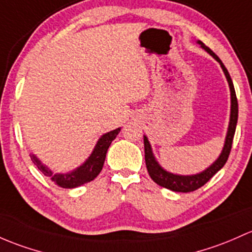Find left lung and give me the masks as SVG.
<instances>
[{"instance_id": "obj_1", "label": "left lung", "mask_w": 252, "mask_h": 252, "mask_svg": "<svg viewBox=\"0 0 252 252\" xmlns=\"http://www.w3.org/2000/svg\"><path fill=\"white\" fill-rule=\"evenodd\" d=\"M200 46L203 47L211 57H214L217 62L221 65L222 70H223L224 75H226L227 81H228L229 89H231V121H229V126H228V133L226 136V142H224V147L222 150L221 156L217 158V160L211 166H209L206 170H204L203 173L192 175V176H181V175H174L168 173V171L164 170L163 168H160L159 164L157 163L153 157L152 150H151V145L148 142L147 137H144V145H145V161H146V168L148 174H150L151 179L156 182L159 186L164 187V189H168L174 192H193V190L200 189L204 186L211 177L215 175L222 166L226 164L227 159L229 157V153L232 150V144H233V137H234L235 133V126H237V121H238V100L237 95H235L234 86H233V82L231 76H229L228 71L224 67V65L222 63L220 58L217 57L215 53L213 52L209 47H206L203 42H198Z\"/></svg>"}]
</instances>
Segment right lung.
Returning <instances> with one entry per match:
<instances>
[{
	"label": "right lung",
	"mask_w": 252,
	"mask_h": 252,
	"mask_svg": "<svg viewBox=\"0 0 252 252\" xmlns=\"http://www.w3.org/2000/svg\"><path fill=\"white\" fill-rule=\"evenodd\" d=\"M119 131H121V128L102 135L99 139V141H97L91 157L86 160L83 165L73 170L72 173L54 175L47 166H44L41 161L37 159L33 155H31V160L33 161V164L39 169L41 173L50 177L52 181H54L59 187H63V189H75V187L82 186V185L87 184V182L93 181L100 174L102 166H104L108 147H110L111 142L116 139Z\"/></svg>",
	"instance_id": "obj_1"
}]
</instances>
